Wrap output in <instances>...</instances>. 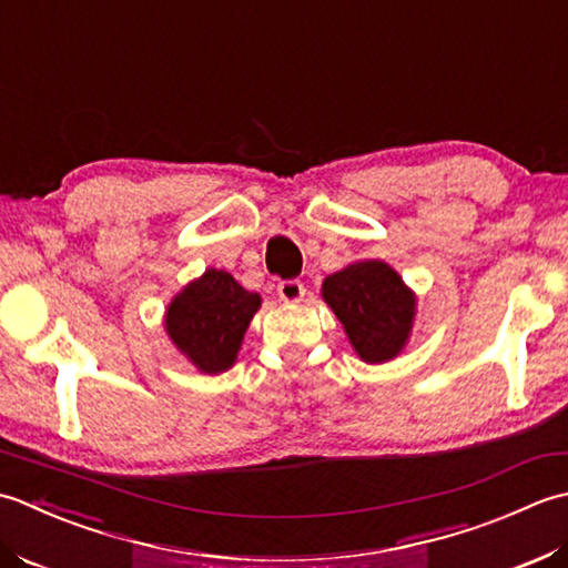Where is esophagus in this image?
<instances>
[{
	"mask_svg": "<svg viewBox=\"0 0 568 568\" xmlns=\"http://www.w3.org/2000/svg\"><path fill=\"white\" fill-rule=\"evenodd\" d=\"M276 294H280V298L286 301V304H298V301L304 298L306 288L298 280H286V282H280V286H276Z\"/></svg>",
	"mask_w": 568,
	"mask_h": 568,
	"instance_id": "esophagus-1",
	"label": "esophagus"
}]
</instances>
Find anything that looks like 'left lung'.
Wrapping results in <instances>:
<instances>
[{"label":"left lung","instance_id":"8db88e82","mask_svg":"<svg viewBox=\"0 0 568 568\" xmlns=\"http://www.w3.org/2000/svg\"><path fill=\"white\" fill-rule=\"evenodd\" d=\"M323 301L365 363H387L409 341L416 298L387 262L363 260L323 280Z\"/></svg>","mask_w":568,"mask_h":568}]
</instances>
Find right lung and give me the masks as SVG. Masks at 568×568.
I'll return each mask as SVG.
<instances>
[{"label":"right lung","instance_id":"obj_1","mask_svg":"<svg viewBox=\"0 0 568 568\" xmlns=\"http://www.w3.org/2000/svg\"><path fill=\"white\" fill-rule=\"evenodd\" d=\"M262 306L260 294L240 286L233 274L205 270L166 308V333L173 345L207 375L233 367L252 316Z\"/></svg>","mask_w":568,"mask_h":568}]
</instances>
